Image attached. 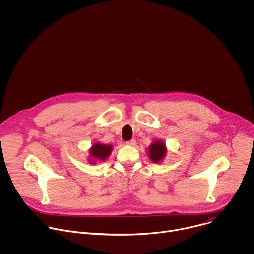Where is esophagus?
I'll return each mask as SVG.
<instances>
[{
  "instance_id": "1",
  "label": "esophagus",
  "mask_w": 254,
  "mask_h": 254,
  "mask_svg": "<svg viewBox=\"0 0 254 254\" xmlns=\"http://www.w3.org/2000/svg\"><path fill=\"white\" fill-rule=\"evenodd\" d=\"M127 144V146H130V147H133L134 146V144H135V140L134 139H130V140H128V141H127L126 142Z\"/></svg>"
}]
</instances>
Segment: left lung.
I'll list each match as a JSON object with an SVG mask.
<instances>
[{"label": "left lung", "instance_id": "1", "mask_svg": "<svg viewBox=\"0 0 254 254\" xmlns=\"http://www.w3.org/2000/svg\"><path fill=\"white\" fill-rule=\"evenodd\" d=\"M166 154H167L166 143L161 139L155 140L148 149V155L151 161L156 164L161 163L166 157Z\"/></svg>", "mask_w": 254, "mask_h": 254}]
</instances>
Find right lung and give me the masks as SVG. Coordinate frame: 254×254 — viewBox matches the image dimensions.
Instances as JSON below:
<instances>
[{"mask_svg": "<svg viewBox=\"0 0 254 254\" xmlns=\"http://www.w3.org/2000/svg\"><path fill=\"white\" fill-rule=\"evenodd\" d=\"M113 152L112 144H103L100 142L93 143L89 149V163L96 164V162H104Z\"/></svg>", "mask_w": 254, "mask_h": 254, "instance_id": "obj_1", "label": "right lung"}]
</instances>
